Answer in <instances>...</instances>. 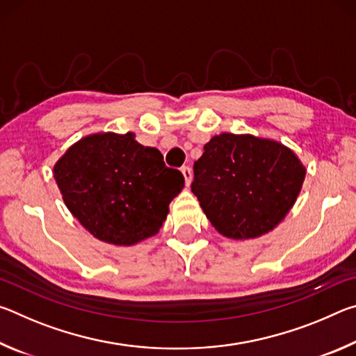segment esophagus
<instances>
[{"instance_id":"1","label":"esophagus","mask_w":356,"mask_h":356,"mask_svg":"<svg viewBox=\"0 0 356 356\" xmlns=\"http://www.w3.org/2000/svg\"><path fill=\"white\" fill-rule=\"evenodd\" d=\"M182 174H184V177H185V184L190 185V184H191V179H193L191 168H190V166H184V168H182Z\"/></svg>"}]
</instances>
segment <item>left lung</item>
Returning <instances> with one entry per match:
<instances>
[{
    "label": "left lung",
    "mask_w": 356,
    "mask_h": 356,
    "mask_svg": "<svg viewBox=\"0 0 356 356\" xmlns=\"http://www.w3.org/2000/svg\"><path fill=\"white\" fill-rule=\"evenodd\" d=\"M193 195L221 236L256 238L293 207L306 168L278 141L252 135L213 136L193 166Z\"/></svg>",
    "instance_id": "1"
}]
</instances>
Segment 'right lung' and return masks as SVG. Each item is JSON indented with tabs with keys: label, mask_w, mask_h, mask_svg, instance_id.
Segmentation results:
<instances>
[{
	"label": "right lung",
	"mask_w": 356,
	"mask_h": 356,
	"mask_svg": "<svg viewBox=\"0 0 356 356\" xmlns=\"http://www.w3.org/2000/svg\"><path fill=\"white\" fill-rule=\"evenodd\" d=\"M53 174L81 226L118 246L155 236L185 184L159 149L141 146L131 131L81 138L56 161Z\"/></svg>",
	"instance_id": "1"
}]
</instances>
